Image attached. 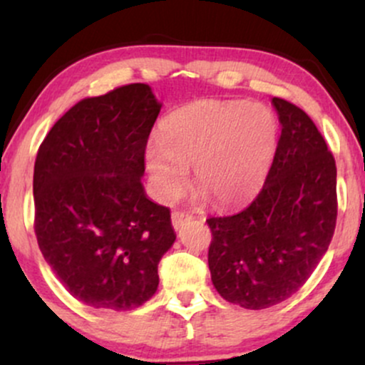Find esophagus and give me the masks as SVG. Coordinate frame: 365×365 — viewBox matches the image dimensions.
<instances>
[{
	"instance_id": "esophagus-1",
	"label": "esophagus",
	"mask_w": 365,
	"mask_h": 365,
	"mask_svg": "<svg viewBox=\"0 0 365 365\" xmlns=\"http://www.w3.org/2000/svg\"><path fill=\"white\" fill-rule=\"evenodd\" d=\"M190 215L185 211H173L171 212V223H173V228L175 230H180L183 226V223H185L187 220H190Z\"/></svg>"
}]
</instances>
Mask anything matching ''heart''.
Listing matches in <instances>:
<instances>
[{
    "label": "heart",
    "mask_w": 365,
    "mask_h": 365,
    "mask_svg": "<svg viewBox=\"0 0 365 365\" xmlns=\"http://www.w3.org/2000/svg\"><path fill=\"white\" fill-rule=\"evenodd\" d=\"M161 139L145 148V168L161 200H173L195 183L216 206H232L261 188L278 148L279 125L264 104L202 99L170 113Z\"/></svg>",
    "instance_id": "1"
}]
</instances>
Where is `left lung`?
<instances>
[{
  "instance_id": "obj_1",
  "label": "left lung",
  "mask_w": 365,
  "mask_h": 365,
  "mask_svg": "<svg viewBox=\"0 0 365 365\" xmlns=\"http://www.w3.org/2000/svg\"><path fill=\"white\" fill-rule=\"evenodd\" d=\"M278 148L257 197L230 216L206 220L215 288L244 309L276 305L311 278L336 226V163L304 110L273 98Z\"/></svg>"
}]
</instances>
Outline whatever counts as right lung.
<instances>
[{
  "label": "right lung",
  "instance_id": "right-lung-1",
  "mask_svg": "<svg viewBox=\"0 0 365 365\" xmlns=\"http://www.w3.org/2000/svg\"><path fill=\"white\" fill-rule=\"evenodd\" d=\"M159 110L145 83L116 87L70 108L37 150V244L63 287L89 307L148 302L177 238L170 209L149 200L140 180Z\"/></svg>",
  "mask_w": 365,
  "mask_h": 365
}]
</instances>
